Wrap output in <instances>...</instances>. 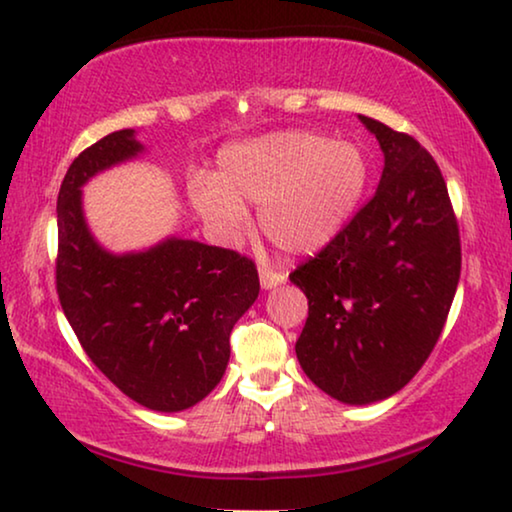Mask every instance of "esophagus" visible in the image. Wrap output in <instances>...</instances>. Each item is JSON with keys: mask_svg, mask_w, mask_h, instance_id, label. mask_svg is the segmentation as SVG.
Here are the masks:
<instances>
[{"mask_svg": "<svg viewBox=\"0 0 512 512\" xmlns=\"http://www.w3.org/2000/svg\"><path fill=\"white\" fill-rule=\"evenodd\" d=\"M285 280H287L285 273L273 271V269H269V266H262V269H259V282H262V289H273V287L282 285Z\"/></svg>", "mask_w": 512, "mask_h": 512, "instance_id": "esophagus-1", "label": "esophagus"}]
</instances>
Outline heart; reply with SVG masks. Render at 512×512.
Instances as JSON below:
<instances>
[{
    "label": "heart",
    "mask_w": 512,
    "mask_h": 512,
    "mask_svg": "<svg viewBox=\"0 0 512 512\" xmlns=\"http://www.w3.org/2000/svg\"><path fill=\"white\" fill-rule=\"evenodd\" d=\"M368 163L349 142L282 131L232 144L216 177H195L190 200L204 225L232 243L250 223L243 202L262 204L259 227L287 255L322 250L342 232L361 202Z\"/></svg>",
    "instance_id": "heart-1"
}]
</instances>
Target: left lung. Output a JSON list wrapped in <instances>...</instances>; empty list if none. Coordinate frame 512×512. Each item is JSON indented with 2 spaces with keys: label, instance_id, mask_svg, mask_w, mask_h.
Returning <instances> with one entry per match:
<instances>
[{
  "label": "left lung",
  "instance_id": "1",
  "mask_svg": "<svg viewBox=\"0 0 512 512\" xmlns=\"http://www.w3.org/2000/svg\"><path fill=\"white\" fill-rule=\"evenodd\" d=\"M384 151L377 193L289 280L308 296L296 358L345 404L391 398L437 345L460 280V232L434 158L358 114Z\"/></svg>",
  "mask_w": 512,
  "mask_h": 512
}]
</instances>
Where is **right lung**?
<instances>
[{
	"label": "right lung",
	"instance_id": "obj_1",
	"mask_svg": "<svg viewBox=\"0 0 512 512\" xmlns=\"http://www.w3.org/2000/svg\"><path fill=\"white\" fill-rule=\"evenodd\" d=\"M140 154L126 128L68 167L57 197V294L96 368L142 407L174 414L223 379L230 333L255 303L259 278L253 259L181 236L121 255L94 239L82 186Z\"/></svg>",
	"mask_w": 512,
	"mask_h": 512
}]
</instances>
